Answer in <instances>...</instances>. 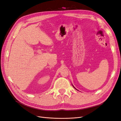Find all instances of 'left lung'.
<instances>
[{
    "label": "left lung",
    "instance_id": "left-lung-1",
    "mask_svg": "<svg viewBox=\"0 0 121 121\" xmlns=\"http://www.w3.org/2000/svg\"><path fill=\"white\" fill-rule=\"evenodd\" d=\"M72 86H73V87H74V88H75V89H76V88H75V87H74V86H73V84H72ZM76 90H77V89H76Z\"/></svg>",
    "mask_w": 121,
    "mask_h": 121
}]
</instances>
